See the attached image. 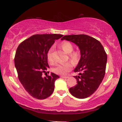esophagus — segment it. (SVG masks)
Wrapping results in <instances>:
<instances>
[{
  "label": "esophagus",
  "instance_id": "34e87169",
  "mask_svg": "<svg viewBox=\"0 0 122 122\" xmlns=\"http://www.w3.org/2000/svg\"><path fill=\"white\" fill-rule=\"evenodd\" d=\"M61 77L62 78H65V79H66V78H69V76H61Z\"/></svg>",
  "mask_w": 122,
  "mask_h": 122
}]
</instances>
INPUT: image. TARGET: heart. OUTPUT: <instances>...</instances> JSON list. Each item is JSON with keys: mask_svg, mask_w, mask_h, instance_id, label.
Here are the masks:
<instances>
[{"mask_svg": "<svg viewBox=\"0 0 122 122\" xmlns=\"http://www.w3.org/2000/svg\"><path fill=\"white\" fill-rule=\"evenodd\" d=\"M61 47L63 51L66 53L68 54L69 59L70 61L73 63L74 65H76L78 64L80 61L81 58V54L79 51H73L74 50V46L71 42L67 41H64L61 44ZM52 48H50L49 51H48L47 59L48 61L51 63L54 62L52 56ZM73 68V65L71 62H68L63 63V64H56L54 68H53L52 71L54 73L59 75H66L68 72L71 71Z\"/></svg>", "mask_w": 122, "mask_h": 122, "instance_id": "1", "label": "heart"}]
</instances>
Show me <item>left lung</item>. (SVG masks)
<instances>
[{"label": "left lung", "instance_id": "left-lung-1", "mask_svg": "<svg viewBox=\"0 0 122 122\" xmlns=\"http://www.w3.org/2000/svg\"><path fill=\"white\" fill-rule=\"evenodd\" d=\"M66 40L79 46L81 57L74 72L76 79L74 86L69 88L73 96L79 99L89 97L97 91L106 73L107 55L99 41L85 34L65 36L61 40Z\"/></svg>", "mask_w": 122, "mask_h": 122}]
</instances>
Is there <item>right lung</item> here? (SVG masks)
<instances>
[{
	"instance_id": "right-lung-1",
	"label": "right lung",
	"mask_w": 122,
	"mask_h": 122,
	"mask_svg": "<svg viewBox=\"0 0 122 122\" xmlns=\"http://www.w3.org/2000/svg\"><path fill=\"white\" fill-rule=\"evenodd\" d=\"M61 34H35L19 45L14 58L18 78L25 91L36 99L49 97L54 90V83L59 76L52 73L43 77L49 68L48 51Z\"/></svg>"
}]
</instances>
